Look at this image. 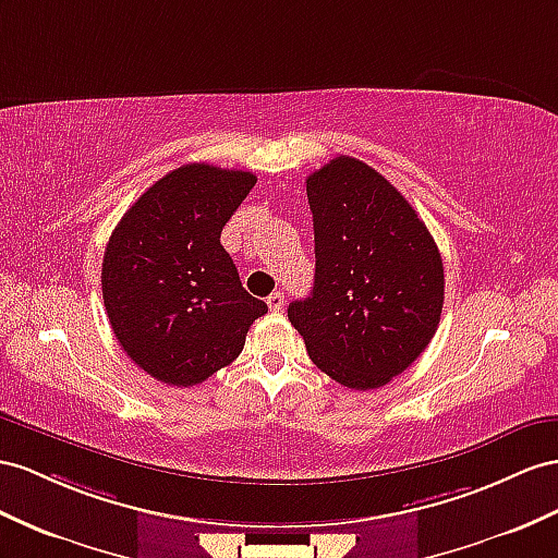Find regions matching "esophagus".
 Returning <instances> with one entry per match:
<instances>
[{"mask_svg":"<svg viewBox=\"0 0 558 558\" xmlns=\"http://www.w3.org/2000/svg\"><path fill=\"white\" fill-rule=\"evenodd\" d=\"M266 304H268V308H270V311H282V308H284V294H282V292L268 294Z\"/></svg>","mask_w":558,"mask_h":558,"instance_id":"esophagus-1","label":"esophagus"}]
</instances>
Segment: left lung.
<instances>
[{"label":"left lung","mask_w":558,"mask_h":558,"mask_svg":"<svg viewBox=\"0 0 558 558\" xmlns=\"http://www.w3.org/2000/svg\"><path fill=\"white\" fill-rule=\"evenodd\" d=\"M306 195L316 278L288 318L327 377L355 391L384 387L436 335L440 252L401 191L355 157L313 171Z\"/></svg>","instance_id":"1"}]
</instances>
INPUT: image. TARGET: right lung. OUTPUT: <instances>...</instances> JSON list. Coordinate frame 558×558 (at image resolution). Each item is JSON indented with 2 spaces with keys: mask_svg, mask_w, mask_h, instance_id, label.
I'll return each mask as SVG.
<instances>
[{
  "mask_svg": "<svg viewBox=\"0 0 558 558\" xmlns=\"http://www.w3.org/2000/svg\"><path fill=\"white\" fill-rule=\"evenodd\" d=\"M256 177L207 162L155 181L112 231L104 304L124 353L169 387L231 365L268 306L242 288L221 231Z\"/></svg>",
  "mask_w": 558,
  "mask_h": 558,
  "instance_id": "1",
  "label": "right lung"
}]
</instances>
